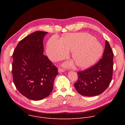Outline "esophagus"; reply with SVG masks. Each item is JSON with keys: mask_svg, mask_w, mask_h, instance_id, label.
Listing matches in <instances>:
<instances>
[{"mask_svg": "<svg viewBox=\"0 0 125 125\" xmlns=\"http://www.w3.org/2000/svg\"><path fill=\"white\" fill-rule=\"evenodd\" d=\"M58 72H59V73H63V72H65V69H63V68H58Z\"/></svg>", "mask_w": 125, "mask_h": 125, "instance_id": "obj_1", "label": "esophagus"}]
</instances>
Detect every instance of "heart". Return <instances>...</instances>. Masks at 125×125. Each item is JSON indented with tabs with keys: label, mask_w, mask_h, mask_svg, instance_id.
<instances>
[{
	"label": "heart",
	"mask_w": 125,
	"mask_h": 125,
	"mask_svg": "<svg viewBox=\"0 0 125 125\" xmlns=\"http://www.w3.org/2000/svg\"><path fill=\"white\" fill-rule=\"evenodd\" d=\"M69 51H72V58L79 68H85L94 64L101 56L103 48L96 39L85 32L68 33L61 40L51 38L48 41L46 52L49 59L56 62L66 58ZM72 63L67 62L64 66L67 67Z\"/></svg>",
	"instance_id": "heart-1"
}]
</instances>
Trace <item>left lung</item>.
Instances as JSON below:
<instances>
[{
	"label": "left lung",
	"mask_w": 125,
	"mask_h": 125,
	"mask_svg": "<svg viewBox=\"0 0 125 125\" xmlns=\"http://www.w3.org/2000/svg\"><path fill=\"white\" fill-rule=\"evenodd\" d=\"M113 56L112 48L106 41L102 58L93 67L78 73V80L74 86L79 94L94 96L106 90L112 79Z\"/></svg>",
	"instance_id": "1"
}]
</instances>
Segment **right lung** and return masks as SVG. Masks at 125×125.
<instances>
[{"label":"right lung","instance_id":"add662e5","mask_svg":"<svg viewBox=\"0 0 125 125\" xmlns=\"http://www.w3.org/2000/svg\"><path fill=\"white\" fill-rule=\"evenodd\" d=\"M47 32L37 31L21 40L13 55L14 84L27 98L42 100L51 93L58 69L43 54V40Z\"/></svg>","mask_w":125,"mask_h":125}]
</instances>
